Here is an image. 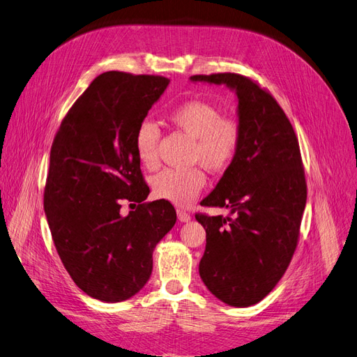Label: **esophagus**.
<instances>
[{
    "mask_svg": "<svg viewBox=\"0 0 357 357\" xmlns=\"http://www.w3.org/2000/svg\"><path fill=\"white\" fill-rule=\"evenodd\" d=\"M177 215H178V220L180 222H189L190 220V214L185 210H177Z\"/></svg>",
    "mask_w": 357,
    "mask_h": 357,
    "instance_id": "obj_1",
    "label": "esophagus"
}]
</instances>
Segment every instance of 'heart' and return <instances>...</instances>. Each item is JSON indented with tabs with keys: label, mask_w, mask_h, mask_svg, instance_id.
Listing matches in <instances>:
<instances>
[{
	"label": "heart",
	"mask_w": 357,
	"mask_h": 357,
	"mask_svg": "<svg viewBox=\"0 0 357 357\" xmlns=\"http://www.w3.org/2000/svg\"><path fill=\"white\" fill-rule=\"evenodd\" d=\"M168 122L176 131L193 139L190 164H199L214 176L228 171L240 155L243 128L235 117L223 116L218 105L204 100L180 102L167 113ZM159 128L150 121L137 126L134 135L135 153L144 168L155 169L159 165L158 146ZM204 171L198 167L188 169H164L153 177L155 197L176 205H188L205 186Z\"/></svg>",
	"instance_id": "b5f03b06"
}]
</instances>
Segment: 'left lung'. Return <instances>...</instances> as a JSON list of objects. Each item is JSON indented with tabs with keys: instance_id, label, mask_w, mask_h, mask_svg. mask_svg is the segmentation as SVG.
<instances>
[{
	"instance_id": "left-lung-1",
	"label": "left lung",
	"mask_w": 357,
	"mask_h": 357,
	"mask_svg": "<svg viewBox=\"0 0 357 357\" xmlns=\"http://www.w3.org/2000/svg\"><path fill=\"white\" fill-rule=\"evenodd\" d=\"M190 80L225 83L238 96L240 155L201 201L229 214L195 218L207 234L199 262L204 284L225 304L250 307L282 280L298 245L307 202L298 137L277 100L256 80L235 73Z\"/></svg>"
}]
</instances>
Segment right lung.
<instances>
[{
    "label": "right lung",
    "mask_w": 357,
    "mask_h": 357,
    "mask_svg": "<svg viewBox=\"0 0 357 357\" xmlns=\"http://www.w3.org/2000/svg\"><path fill=\"white\" fill-rule=\"evenodd\" d=\"M162 75L100 74L62 119L50 149L45 211L73 282L104 302L134 296L153 268V248L174 226L171 202H146L134 147L137 126L167 89ZM123 200L138 203L128 216Z\"/></svg>",
    "instance_id": "right-lung-1"
}]
</instances>
